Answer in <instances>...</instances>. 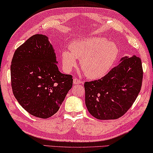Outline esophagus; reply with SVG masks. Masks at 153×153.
<instances>
[{"instance_id":"obj_1","label":"esophagus","mask_w":153,"mask_h":153,"mask_svg":"<svg viewBox=\"0 0 153 153\" xmlns=\"http://www.w3.org/2000/svg\"><path fill=\"white\" fill-rule=\"evenodd\" d=\"M74 84H75V85H77V84H83V82L80 80L79 79L74 78Z\"/></svg>"}]
</instances>
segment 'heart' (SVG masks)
<instances>
[{
	"label": "heart",
	"mask_w": 153,
	"mask_h": 153,
	"mask_svg": "<svg viewBox=\"0 0 153 153\" xmlns=\"http://www.w3.org/2000/svg\"><path fill=\"white\" fill-rule=\"evenodd\" d=\"M71 52L62 53V63L67 70L76 65V59H80L81 69L90 79H99L109 72L118 56L115 43L105 38L90 37L75 41L71 43Z\"/></svg>",
	"instance_id": "obj_1"
}]
</instances>
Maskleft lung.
Returning <instances> with one entry per match:
<instances>
[{"mask_svg":"<svg viewBox=\"0 0 153 153\" xmlns=\"http://www.w3.org/2000/svg\"><path fill=\"white\" fill-rule=\"evenodd\" d=\"M120 61L101 79L84 83L86 108L97 119L121 117L131 107L141 89V59L133 56L123 57Z\"/></svg>","mask_w":153,"mask_h":153,"instance_id":"obj_1","label":"left lung"}]
</instances>
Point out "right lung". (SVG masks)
Here are the masks:
<instances>
[{"label": "right lung", "mask_w": 153, "mask_h": 153, "mask_svg": "<svg viewBox=\"0 0 153 153\" xmlns=\"http://www.w3.org/2000/svg\"><path fill=\"white\" fill-rule=\"evenodd\" d=\"M57 62L54 48L43 35L32 36L15 51L11 65L12 91L31 115L51 117L71 88L72 76L60 73Z\"/></svg>", "instance_id": "obj_1"}]
</instances>
